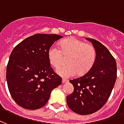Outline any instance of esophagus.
I'll return each instance as SVG.
<instances>
[{"label":"esophagus","mask_w":124,"mask_h":124,"mask_svg":"<svg viewBox=\"0 0 124 124\" xmlns=\"http://www.w3.org/2000/svg\"><path fill=\"white\" fill-rule=\"evenodd\" d=\"M67 82H68V80H67V79H65V78H64L62 79V83H67Z\"/></svg>","instance_id":"obj_1"}]
</instances>
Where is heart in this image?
Masks as SVG:
<instances>
[{"label":"heart","instance_id":"heart-1","mask_svg":"<svg viewBox=\"0 0 124 124\" xmlns=\"http://www.w3.org/2000/svg\"><path fill=\"white\" fill-rule=\"evenodd\" d=\"M68 57L66 62L57 69L56 72L63 77H71L78 75H84L88 72L94 64L96 59L95 48L91 44L85 43L75 38L66 39L59 43V48L55 45L51 46L47 51L49 63L54 67H57Z\"/></svg>","mask_w":124,"mask_h":124}]
</instances>
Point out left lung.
<instances>
[{
    "label": "left lung",
    "mask_w": 124,
    "mask_h": 124,
    "mask_svg": "<svg viewBox=\"0 0 124 124\" xmlns=\"http://www.w3.org/2000/svg\"><path fill=\"white\" fill-rule=\"evenodd\" d=\"M86 39L96 49L95 63L84 75L69 81L74 91L67 96L69 108L81 115L96 112L105 104L117 78L116 62L108 49L96 39Z\"/></svg>",
    "instance_id": "8db88e82"
}]
</instances>
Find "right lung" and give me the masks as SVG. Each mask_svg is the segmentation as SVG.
I'll return each mask as SVG.
<instances>
[{
  "label": "right lung",
  "mask_w": 124,
  "mask_h": 124,
  "mask_svg": "<svg viewBox=\"0 0 124 124\" xmlns=\"http://www.w3.org/2000/svg\"><path fill=\"white\" fill-rule=\"evenodd\" d=\"M62 38L37 33L13 49L6 67V81L12 98L20 106L28 110L43 107L52 90L62 83L47 57L49 48Z\"/></svg>",
  "instance_id": "obj_1"
}]
</instances>
